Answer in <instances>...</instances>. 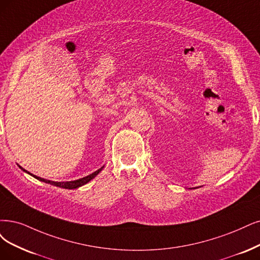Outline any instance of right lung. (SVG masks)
<instances>
[{"instance_id": "1", "label": "right lung", "mask_w": 260, "mask_h": 260, "mask_svg": "<svg viewBox=\"0 0 260 260\" xmlns=\"http://www.w3.org/2000/svg\"><path fill=\"white\" fill-rule=\"evenodd\" d=\"M19 167H20V166H19ZM20 168H21L24 172H26V174L31 175L32 177H34V178L37 179V180H40V181H42V182H45V183L51 184V185H54V186H57V187L67 188V189H74V188H78V187H80V186H82V185L88 183V182H90L93 178H95L96 176H98V175L100 174V172L103 170L104 166L101 167L99 170H96L95 172H93V174L89 175V176L83 177V178L78 179V180H75V181H67V182H54V181H50V180H46V179H43V178H40V177H37V176H34V175L30 174V172L26 171V170L23 169L22 167H20Z\"/></svg>"}]
</instances>
